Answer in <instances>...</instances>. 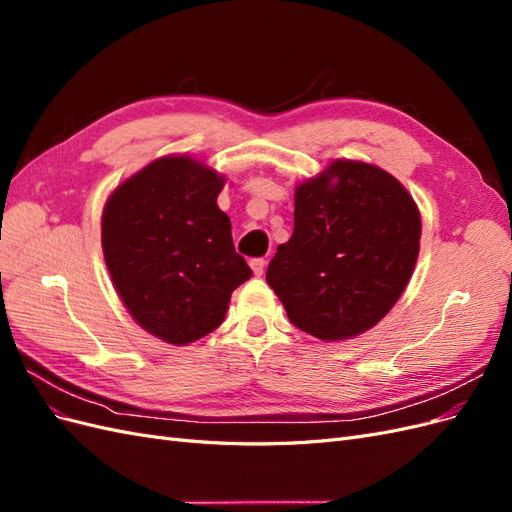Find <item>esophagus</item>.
<instances>
[{"mask_svg": "<svg viewBox=\"0 0 512 512\" xmlns=\"http://www.w3.org/2000/svg\"><path fill=\"white\" fill-rule=\"evenodd\" d=\"M265 265H267L265 258H254V260L250 262V267H252V271H254L256 277H260L262 273H265Z\"/></svg>", "mask_w": 512, "mask_h": 512, "instance_id": "esophagus-1", "label": "esophagus"}]
</instances>
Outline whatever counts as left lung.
Wrapping results in <instances>:
<instances>
[{"label": "left lung", "mask_w": 512, "mask_h": 512, "mask_svg": "<svg viewBox=\"0 0 512 512\" xmlns=\"http://www.w3.org/2000/svg\"><path fill=\"white\" fill-rule=\"evenodd\" d=\"M418 250L421 211L399 179L376 164L333 160L294 188V230L267 284L294 327L342 342L391 312Z\"/></svg>", "instance_id": "1"}]
</instances>
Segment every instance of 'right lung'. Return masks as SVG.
Segmentation results:
<instances>
[{
	"mask_svg": "<svg viewBox=\"0 0 512 512\" xmlns=\"http://www.w3.org/2000/svg\"><path fill=\"white\" fill-rule=\"evenodd\" d=\"M226 177L188 153L149 162L108 194L102 252L138 327L173 346L218 329L252 277L218 207Z\"/></svg>",
	"mask_w": 512,
	"mask_h": 512,
	"instance_id": "obj_1",
	"label": "right lung"
}]
</instances>
